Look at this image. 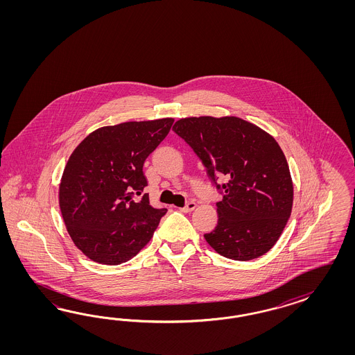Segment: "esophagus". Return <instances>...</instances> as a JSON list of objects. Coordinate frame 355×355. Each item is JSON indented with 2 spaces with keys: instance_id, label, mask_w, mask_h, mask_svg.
Segmentation results:
<instances>
[{
  "instance_id": "34e87169",
  "label": "esophagus",
  "mask_w": 355,
  "mask_h": 355,
  "mask_svg": "<svg viewBox=\"0 0 355 355\" xmlns=\"http://www.w3.org/2000/svg\"><path fill=\"white\" fill-rule=\"evenodd\" d=\"M195 207H196V203H193V202H189L187 205L182 207V208H180V211H182L184 214H187V212H191L195 209Z\"/></svg>"
}]
</instances>
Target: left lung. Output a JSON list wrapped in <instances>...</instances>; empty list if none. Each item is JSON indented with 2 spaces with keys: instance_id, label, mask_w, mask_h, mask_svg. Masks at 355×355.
Returning a JSON list of instances; mask_svg holds the SVG:
<instances>
[{
  "instance_id": "1",
  "label": "left lung",
  "mask_w": 355,
  "mask_h": 355,
  "mask_svg": "<svg viewBox=\"0 0 355 355\" xmlns=\"http://www.w3.org/2000/svg\"><path fill=\"white\" fill-rule=\"evenodd\" d=\"M173 131L202 160L223 193L218 221L205 234L220 255L246 261L268 252L286 225L293 207L289 165L279 143L257 125L238 117H190ZM223 176L225 183L216 180Z\"/></svg>"
}]
</instances>
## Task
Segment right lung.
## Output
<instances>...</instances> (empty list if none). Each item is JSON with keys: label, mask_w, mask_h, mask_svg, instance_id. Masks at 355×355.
<instances>
[{"label": "right lung", "mask_w": 355, "mask_h": 355, "mask_svg": "<svg viewBox=\"0 0 355 355\" xmlns=\"http://www.w3.org/2000/svg\"><path fill=\"white\" fill-rule=\"evenodd\" d=\"M173 119L123 122L95 130L64 166L60 208L74 245L87 258L117 266L134 258L159 226L166 208H153L143 164L165 139Z\"/></svg>", "instance_id": "1"}]
</instances>
